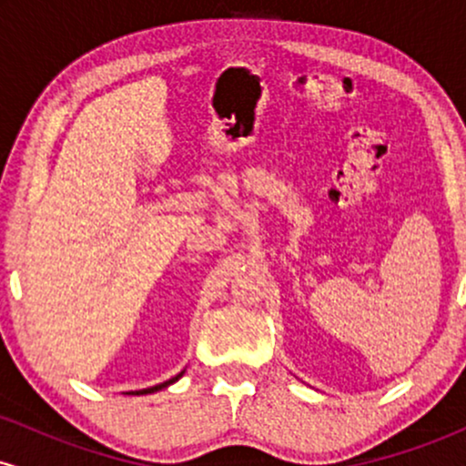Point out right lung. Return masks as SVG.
I'll return each instance as SVG.
<instances>
[{
    "label": "right lung",
    "mask_w": 466,
    "mask_h": 466,
    "mask_svg": "<svg viewBox=\"0 0 466 466\" xmlns=\"http://www.w3.org/2000/svg\"><path fill=\"white\" fill-rule=\"evenodd\" d=\"M181 374L184 372H179L177 377H173V379H168V381H164V383H159V386H153V388H147V390H140V392H133V394H151V392H157V390H162V388H166V386H170V383H175L177 381V379L181 377ZM131 394V392H129Z\"/></svg>",
    "instance_id": "1"
}]
</instances>
